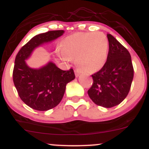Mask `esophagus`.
Listing matches in <instances>:
<instances>
[{
  "instance_id": "obj_1",
  "label": "esophagus",
  "mask_w": 149,
  "mask_h": 149,
  "mask_svg": "<svg viewBox=\"0 0 149 149\" xmlns=\"http://www.w3.org/2000/svg\"><path fill=\"white\" fill-rule=\"evenodd\" d=\"M74 73H75V75H76V77H78V76H79V75H80V70H78V69H76V70H74Z\"/></svg>"
}]
</instances>
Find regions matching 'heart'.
<instances>
[{
    "instance_id": "1",
    "label": "heart",
    "mask_w": 149,
    "mask_h": 149,
    "mask_svg": "<svg viewBox=\"0 0 149 149\" xmlns=\"http://www.w3.org/2000/svg\"><path fill=\"white\" fill-rule=\"evenodd\" d=\"M61 52L63 60L76 59V65L85 73H95L107 60L108 38L102 33H75L64 38Z\"/></svg>"
}]
</instances>
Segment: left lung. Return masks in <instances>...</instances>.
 <instances>
[{
	"label": "left lung",
	"mask_w": 149,
	"mask_h": 149,
	"mask_svg": "<svg viewBox=\"0 0 149 149\" xmlns=\"http://www.w3.org/2000/svg\"><path fill=\"white\" fill-rule=\"evenodd\" d=\"M109 50L103 67L92 75L93 84L88 95L96 105L112 108L127 96L134 76L128 50L112 35L107 34Z\"/></svg>",
	"instance_id": "8db88e82"
}]
</instances>
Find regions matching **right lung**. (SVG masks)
<instances>
[{
	"mask_svg": "<svg viewBox=\"0 0 149 149\" xmlns=\"http://www.w3.org/2000/svg\"><path fill=\"white\" fill-rule=\"evenodd\" d=\"M64 33V30H53L36 35L16 56L14 86L22 100L36 111H48L57 106L63 99L66 85L75 79V74L73 69L63 70L52 61L39 68H33L26 60L36 48L54 41Z\"/></svg>",
	"mask_w": 149,
	"mask_h": 149,
	"instance_id": "right-lung-1",
	"label": "right lung"
}]
</instances>
